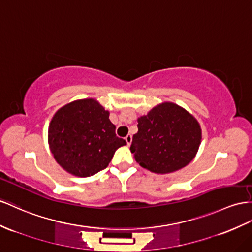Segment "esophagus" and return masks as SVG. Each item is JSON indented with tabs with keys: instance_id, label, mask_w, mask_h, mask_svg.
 Returning <instances> with one entry per match:
<instances>
[{
	"instance_id": "34e87169",
	"label": "esophagus",
	"mask_w": 252,
	"mask_h": 252,
	"mask_svg": "<svg viewBox=\"0 0 252 252\" xmlns=\"http://www.w3.org/2000/svg\"><path fill=\"white\" fill-rule=\"evenodd\" d=\"M126 144H127L128 146L131 145V143H132V135H131V134L126 135Z\"/></svg>"
}]
</instances>
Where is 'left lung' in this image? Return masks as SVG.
<instances>
[{
    "mask_svg": "<svg viewBox=\"0 0 252 252\" xmlns=\"http://www.w3.org/2000/svg\"><path fill=\"white\" fill-rule=\"evenodd\" d=\"M130 150L135 160L156 173H170L189 165L201 144V127L186 109L164 102L137 119Z\"/></svg>",
    "mask_w": 252,
    "mask_h": 252,
    "instance_id": "obj_1",
    "label": "left lung"
}]
</instances>
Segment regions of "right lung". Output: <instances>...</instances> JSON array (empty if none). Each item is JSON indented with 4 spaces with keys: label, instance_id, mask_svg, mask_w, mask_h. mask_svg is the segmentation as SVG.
Here are the masks:
<instances>
[{
    "label": "right lung",
    "instance_id": "add662e5",
    "mask_svg": "<svg viewBox=\"0 0 252 252\" xmlns=\"http://www.w3.org/2000/svg\"><path fill=\"white\" fill-rule=\"evenodd\" d=\"M109 113L94 99L68 103L50 122L48 141L57 164L75 177L105 169L115 151L126 141L116 136Z\"/></svg>",
    "mask_w": 252,
    "mask_h": 252
}]
</instances>
